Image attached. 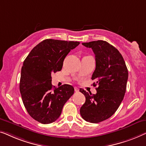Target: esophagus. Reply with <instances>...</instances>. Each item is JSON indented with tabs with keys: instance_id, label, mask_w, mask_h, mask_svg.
I'll return each mask as SVG.
<instances>
[{
	"instance_id": "1",
	"label": "esophagus",
	"mask_w": 146,
	"mask_h": 146,
	"mask_svg": "<svg viewBox=\"0 0 146 146\" xmlns=\"http://www.w3.org/2000/svg\"><path fill=\"white\" fill-rule=\"evenodd\" d=\"M74 89H75V91L76 92V93H78V92L79 91V89H78L77 87H74Z\"/></svg>"
}]
</instances>
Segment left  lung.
Here are the masks:
<instances>
[{"label": "left lung", "mask_w": 146, "mask_h": 146, "mask_svg": "<svg viewBox=\"0 0 146 146\" xmlns=\"http://www.w3.org/2000/svg\"><path fill=\"white\" fill-rule=\"evenodd\" d=\"M82 44L91 48L95 55L96 68L91 79L96 81L94 87H98L94 94L80 89L86 98L80 114L87 122L98 123L112 116L120 105L126 93L128 71L121 53L106 41Z\"/></svg>", "instance_id": "1"}]
</instances>
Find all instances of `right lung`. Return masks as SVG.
<instances>
[{"mask_svg": "<svg viewBox=\"0 0 146 146\" xmlns=\"http://www.w3.org/2000/svg\"><path fill=\"white\" fill-rule=\"evenodd\" d=\"M79 42L47 39L33 48L23 63L20 91L30 116L42 124L55 122L74 93L70 85L53 89L52 73L61 70L67 55Z\"/></svg>", "mask_w": 146, "mask_h": 146, "instance_id": "obj_1", "label": "right lung"}]
</instances>
